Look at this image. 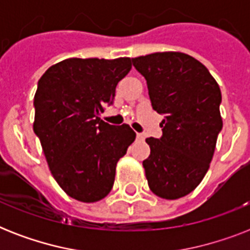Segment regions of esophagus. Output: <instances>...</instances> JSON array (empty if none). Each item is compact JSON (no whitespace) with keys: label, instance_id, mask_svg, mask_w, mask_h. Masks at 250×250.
<instances>
[{"label":"esophagus","instance_id":"1","mask_svg":"<svg viewBox=\"0 0 250 250\" xmlns=\"http://www.w3.org/2000/svg\"><path fill=\"white\" fill-rule=\"evenodd\" d=\"M136 137H137V140H144L145 135L144 133H136Z\"/></svg>","mask_w":250,"mask_h":250}]
</instances>
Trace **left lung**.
Segmentation results:
<instances>
[{"label":"left lung","instance_id":"left-lung-1","mask_svg":"<svg viewBox=\"0 0 250 250\" xmlns=\"http://www.w3.org/2000/svg\"><path fill=\"white\" fill-rule=\"evenodd\" d=\"M144 76L153 109L164 115L162 137H148L150 154L143 162L148 186L166 200L189 194L202 182L223 127L219 85L209 70L180 52L132 58Z\"/></svg>","mask_w":250,"mask_h":250}]
</instances>
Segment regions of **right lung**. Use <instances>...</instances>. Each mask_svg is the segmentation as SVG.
Listing matches in <instances>:
<instances>
[{
    "label": "right lung",
    "mask_w": 250,
    "mask_h": 250,
    "mask_svg": "<svg viewBox=\"0 0 250 250\" xmlns=\"http://www.w3.org/2000/svg\"><path fill=\"white\" fill-rule=\"evenodd\" d=\"M131 68L127 57L68 58L39 80L33 131L53 178L78 201L96 202L110 193L118 161L135 141L128 125L115 127L98 117Z\"/></svg>",
    "instance_id": "right-lung-1"
}]
</instances>
